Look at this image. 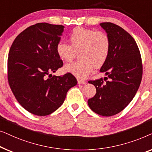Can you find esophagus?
<instances>
[{
  "label": "esophagus",
  "mask_w": 152,
  "mask_h": 152,
  "mask_svg": "<svg viewBox=\"0 0 152 152\" xmlns=\"http://www.w3.org/2000/svg\"><path fill=\"white\" fill-rule=\"evenodd\" d=\"M77 82L79 84H86V82L84 80H80V79H78L77 80Z\"/></svg>",
  "instance_id": "1"
}]
</instances>
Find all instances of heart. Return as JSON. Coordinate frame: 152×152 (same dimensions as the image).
I'll return each mask as SVG.
<instances>
[{"instance_id":"obj_1","label":"heart","mask_w":152,"mask_h":152,"mask_svg":"<svg viewBox=\"0 0 152 152\" xmlns=\"http://www.w3.org/2000/svg\"><path fill=\"white\" fill-rule=\"evenodd\" d=\"M70 45L59 41L56 45L58 57L64 61H70L79 53L81 59L68 64L64 70L79 79L86 78L94 66H102L109 57L111 40L107 33L92 29L77 27L69 34Z\"/></svg>"}]
</instances>
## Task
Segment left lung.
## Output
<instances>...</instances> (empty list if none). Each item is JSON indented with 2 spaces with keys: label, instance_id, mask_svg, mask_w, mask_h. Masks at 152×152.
<instances>
[{
  "label": "left lung",
  "instance_id": "left-lung-1",
  "mask_svg": "<svg viewBox=\"0 0 152 152\" xmlns=\"http://www.w3.org/2000/svg\"><path fill=\"white\" fill-rule=\"evenodd\" d=\"M100 26L111 40L109 57L100 68L108 77L104 78L105 83L102 78L89 81L96 94L88 104L98 115L112 116L122 111L136 95L142 80V59L134 39L123 28L109 22Z\"/></svg>",
  "mask_w": 152,
  "mask_h": 152
}]
</instances>
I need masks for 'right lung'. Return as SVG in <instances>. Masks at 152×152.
<instances>
[{
  "label": "right lung",
  "mask_w": 152,
  "mask_h": 152,
  "mask_svg": "<svg viewBox=\"0 0 152 152\" xmlns=\"http://www.w3.org/2000/svg\"><path fill=\"white\" fill-rule=\"evenodd\" d=\"M64 28L47 23L33 25L20 32L10 48L8 82L18 103L34 115L53 113L64 103L68 91L77 84L69 72L63 76L50 74L63 66L56 45Z\"/></svg>",
  "instance_id": "add662e5"
}]
</instances>
